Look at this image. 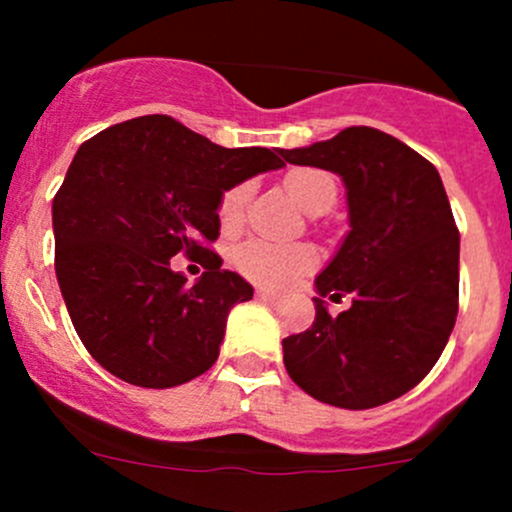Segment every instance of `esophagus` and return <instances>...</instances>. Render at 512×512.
<instances>
[{"mask_svg": "<svg viewBox=\"0 0 512 512\" xmlns=\"http://www.w3.org/2000/svg\"><path fill=\"white\" fill-rule=\"evenodd\" d=\"M255 294L260 299H265V302H275L277 299V292H272V289H267V287H257Z\"/></svg>", "mask_w": 512, "mask_h": 512, "instance_id": "esophagus-1", "label": "esophagus"}]
</instances>
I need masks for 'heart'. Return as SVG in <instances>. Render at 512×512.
<instances>
[{
  "mask_svg": "<svg viewBox=\"0 0 512 512\" xmlns=\"http://www.w3.org/2000/svg\"><path fill=\"white\" fill-rule=\"evenodd\" d=\"M285 190L307 213L329 210L337 200V180L317 168H297L285 175ZM252 188L247 183L235 185L220 198L218 215L225 230H237L245 220ZM237 270L252 282L280 287L297 280L299 275L317 265V252L309 245H275L267 240H247L232 255Z\"/></svg>",
  "mask_w": 512,
  "mask_h": 512,
  "instance_id": "b5f03b06",
  "label": "heart"
}]
</instances>
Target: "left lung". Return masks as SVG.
Instances as JSON below:
<instances>
[{
	"mask_svg": "<svg viewBox=\"0 0 512 512\" xmlns=\"http://www.w3.org/2000/svg\"><path fill=\"white\" fill-rule=\"evenodd\" d=\"M280 153L342 175L352 225L317 277L314 324L282 339L287 374L339 409L399 399L433 369L458 314L461 235L441 175L414 148L369 126ZM327 293H352L353 307L332 318Z\"/></svg>",
	"mask_w": 512,
	"mask_h": 512,
	"instance_id": "8db88e82",
	"label": "left lung"
}]
</instances>
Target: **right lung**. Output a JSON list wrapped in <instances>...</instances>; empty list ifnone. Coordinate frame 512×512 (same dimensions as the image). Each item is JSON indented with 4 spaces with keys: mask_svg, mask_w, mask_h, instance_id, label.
Masks as SVG:
<instances>
[{
    "mask_svg": "<svg viewBox=\"0 0 512 512\" xmlns=\"http://www.w3.org/2000/svg\"><path fill=\"white\" fill-rule=\"evenodd\" d=\"M270 148H223L170 116H141L76 151L54 195V267L76 334L98 364L146 389L205 374L252 287L210 250L225 190L282 168ZM183 254L206 272L172 270Z\"/></svg>",
    "mask_w": 512,
    "mask_h": 512,
    "instance_id": "add662e5",
    "label": "right lung"
}]
</instances>
